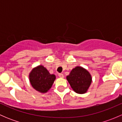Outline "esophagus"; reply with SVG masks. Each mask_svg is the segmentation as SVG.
<instances>
[{
  "mask_svg": "<svg viewBox=\"0 0 122 122\" xmlns=\"http://www.w3.org/2000/svg\"><path fill=\"white\" fill-rule=\"evenodd\" d=\"M58 76L60 77V78H64V74H58Z\"/></svg>",
  "mask_w": 122,
  "mask_h": 122,
  "instance_id": "1",
  "label": "esophagus"
}]
</instances>
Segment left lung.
Listing matches in <instances>:
<instances>
[{
    "instance_id": "8db88e82",
    "label": "left lung",
    "mask_w": 122,
    "mask_h": 122,
    "mask_svg": "<svg viewBox=\"0 0 122 122\" xmlns=\"http://www.w3.org/2000/svg\"><path fill=\"white\" fill-rule=\"evenodd\" d=\"M66 78L73 91L81 94L88 91L92 82L90 73L80 66H77L72 69Z\"/></svg>"
}]
</instances>
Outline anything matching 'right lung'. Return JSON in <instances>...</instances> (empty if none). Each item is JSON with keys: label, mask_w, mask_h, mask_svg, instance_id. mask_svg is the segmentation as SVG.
Segmentation results:
<instances>
[{"label": "right lung", "mask_w": 122, "mask_h": 122, "mask_svg": "<svg viewBox=\"0 0 122 122\" xmlns=\"http://www.w3.org/2000/svg\"><path fill=\"white\" fill-rule=\"evenodd\" d=\"M56 76L51 74L44 66L34 67L29 74V79L32 87L41 93H45L51 88Z\"/></svg>", "instance_id": "right-lung-1"}]
</instances>
